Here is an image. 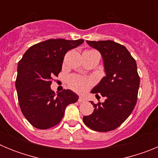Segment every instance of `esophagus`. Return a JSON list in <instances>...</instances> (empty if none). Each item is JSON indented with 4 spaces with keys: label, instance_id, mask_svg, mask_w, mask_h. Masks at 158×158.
Wrapping results in <instances>:
<instances>
[{
    "label": "esophagus",
    "instance_id": "esophagus-1",
    "mask_svg": "<svg viewBox=\"0 0 158 158\" xmlns=\"http://www.w3.org/2000/svg\"><path fill=\"white\" fill-rule=\"evenodd\" d=\"M78 102H79V103H83V102H85V99H84L83 97H79Z\"/></svg>",
    "mask_w": 158,
    "mask_h": 158
}]
</instances>
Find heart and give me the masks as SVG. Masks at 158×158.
Here are the masks:
<instances>
[{
    "label": "heart",
    "mask_w": 158,
    "mask_h": 158,
    "mask_svg": "<svg viewBox=\"0 0 158 158\" xmlns=\"http://www.w3.org/2000/svg\"><path fill=\"white\" fill-rule=\"evenodd\" d=\"M94 51H87V52H91ZM67 83L69 88L77 92V93H85L93 85V81L89 78L83 77L78 75H71L67 79Z\"/></svg>",
    "instance_id": "1"
}]
</instances>
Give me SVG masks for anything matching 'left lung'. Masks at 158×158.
<instances>
[{
  "mask_svg": "<svg viewBox=\"0 0 158 158\" xmlns=\"http://www.w3.org/2000/svg\"><path fill=\"white\" fill-rule=\"evenodd\" d=\"M89 45L98 50L104 59L106 76L92 90L104 103L94 104L91 115L83 117L88 127L99 132L116 129L129 117L138 99L140 77L135 58L127 49L111 40L89 41Z\"/></svg>",
  "mask_w": 158,
  "mask_h": 158,
  "instance_id": "obj_1",
  "label": "left lung"
}]
</instances>
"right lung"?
Segmentation results:
<instances>
[{
  "label": "right lung",
  "mask_w": 158,
  "mask_h": 158,
  "mask_svg": "<svg viewBox=\"0 0 158 158\" xmlns=\"http://www.w3.org/2000/svg\"><path fill=\"white\" fill-rule=\"evenodd\" d=\"M83 43L84 40L51 39L31 46L19 60L16 80L18 101L23 115L35 128L56 126L66 106L77 101L78 96L69 89L55 96L51 85L53 77L62 70L67 51Z\"/></svg>",
  "instance_id": "right-lung-1"
}]
</instances>
